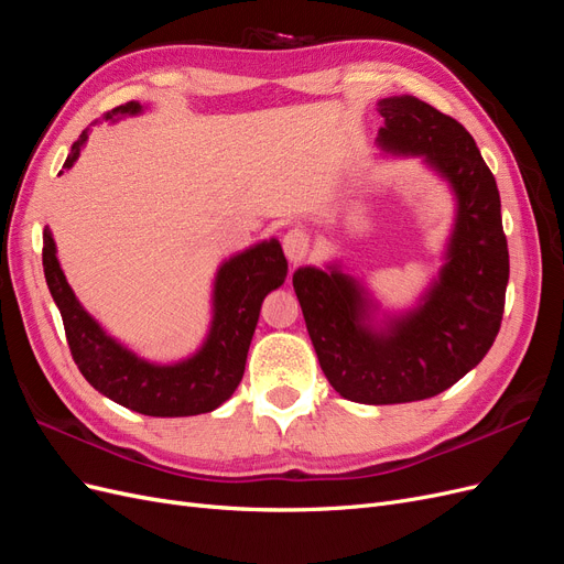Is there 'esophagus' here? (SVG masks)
<instances>
[{
  "label": "esophagus",
  "instance_id": "34e87169",
  "mask_svg": "<svg viewBox=\"0 0 564 564\" xmlns=\"http://www.w3.org/2000/svg\"><path fill=\"white\" fill-rule=\"evenodd\" d=\"M282 247H284L286 259L296 265V263H301V261L305 259V256H308V251H311V235L305 232V230H301V228L289 230V232L284 235Z\"/></svg>",
  "mask_w": 564,
  "mask_h": 564
}]
</instances>
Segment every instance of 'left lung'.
Wrapping results in <instances>:
<instances>
[{"instance_id":"1","label":"left lung","mask_w":564,"mask_h":564,"mask_svg":"<svg viewBox=\"0 0 564 564\" xmlns=\"http://www.w3.org/2000/svg\"><path fill=\"white\" fill-rule=\"evenodd\" d=\"M381 145L423 155L458 199L456 228L433 292L412 315L377 334L360 322V286L338 270L299 268L294 292L324 377L346 400L398 404L440 395L482 362L501 329L508 242L494 174L473 135L416 96L379 104Z\"/></svg>"}]
</instances>
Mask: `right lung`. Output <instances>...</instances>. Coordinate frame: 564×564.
Wrapping results in <instances>:
<instances>
[{
  "label": "right lung",
  "instance_id": "1",
  "mask_svg": "<svg viewBox=\"0 0 564 564\" xmlns=\"http://www.w3.org/2000/svg\"><path fill=\"white\" fill-rule=\"evenodd\" d=\"M135 112H141V106L131 100L127 106L108 110L104 119ZM87 139L89 129H84L73 143L63 169L75 164ZM42 265L48 292L63 317L67 346L82 377L112 402L145 416H195L224 404L242 381L261 303L265 294L278 289L286 278L284 251L275 240L232 256L218 270L214 322L207 344L191 360L160 367L139 360L119 346L82 308L63 275L48 228H44Z\"/></svg>",
  "mask_w": 564,
  "mask_h": 564
}]
</instances>
